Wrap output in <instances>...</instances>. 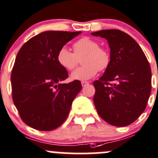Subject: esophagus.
I'll list each match as a JSON object with an SVG mask.
<instances>
[{
    "label": "esophagus",
    "mask_w": 158,
    "mask_h": 158,
    "mask_svg": "<svg viewBox=\"0 0 158 158\" xmlns=\"http://www.w3.org/2000/svg\"><path fill=\"white\" fill-rule=\"evenodd\" d=\"M81 84H82V87H85V86H86L87 85H89V82H81Z\"/></svg>",
    "instance_id": "esophagus-1"
}]
</instances>
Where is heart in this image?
<instances>
[{
	"mask_svg": "<svg viewBox=\"0 0 158 158\" xmlns=\"http://www.w3.org/2000/svg\"><path fill=\"white\" fill-rule=\"evenodd\" d=\"M74 52L66 47L60 48L57 61L65 70L71 71L82 59L83 65L75 70L71 75L73 80L85 81L94 77L98 71L105 70L110 63V55L106 49L99 47V43L88 37L80 38L73 45Z\"/></svg>",
	"mask_w": 158,
	"mask_h": 158,
	"instance_id": "1",
	"label": "heart"
}]
</instances>
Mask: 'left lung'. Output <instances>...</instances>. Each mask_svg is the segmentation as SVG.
<instances>
[{"label":"left lung","mask_w":158,"mask_h":158,"mask_svg":"<svg viewBox=\"0 0 158 158\" xmlns=\"http://www.w3.org/2000/svg\"><path fill=\"white\" fill-rule=\"evenodd\" d=\"M91 35L106 38L110 48V65L93 82L98 114L113 126H128L144 111L151 95L149 62L137 42L122 31L107 29Z\"/></svg>","instance_id":"obj_1"}]
</instances>
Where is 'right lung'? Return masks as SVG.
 I'll return each mask as SVG.
<instances>
[{
    "label": "right lung",
    "mask_w": 158,
    "mask_h": 158,
    "mask_svg": "<svg viewBox=\"0 0 158 158\" xmlns=\"http://www.w3.org/2000/svg\"><path fill=\"white\" fill-rule=\"evenodd\" d=\"M80 33L42 32L18 52L10 76L12 98L21 120L31 127L52 131L66 120L82 85L79 80L61 83L69 75L58 62L57 54Z\"/></svg>",
    "instance_id": "right-lung-1"
}]
</instances>
